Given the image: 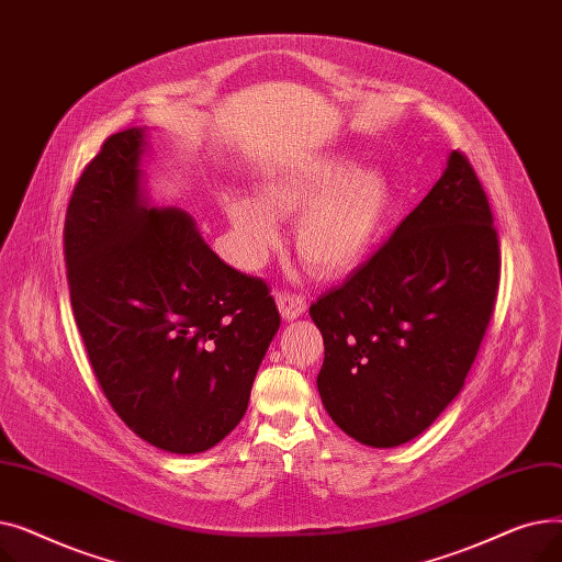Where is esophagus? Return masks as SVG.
I'll list each match as a JSON object with an SVG mask.
<instances>
[{"label": "esophagus", "mask_w": 562, "mask_h": 562, "mask_svg": "<svg viewBox=\"0 0 562 562\" xmlns=\"http://www.w3.org/2000/svg\"><path fill=\"white\" fill-rule=\"evenodd\" d=\"M278 310H280L284 321H293V318H299V316L305 314L307 301L303 296H296V293L282 291V293H278Z\"/></svg>", "instance_id": "obj_1"}]
</instances>
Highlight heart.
I'll use <instances>...</instances> for the list:
<instances>
[{
    "mask_svg": "<svg viewBox=\"0 0 562 562\" xmlns=\"http://www.w3.org/2000/svg\"><path fill=\"white\" fill-rule=\"evenodd\" d=\"M225 214L241 259L257 269L278 244L276 218L296 221V250L318 276L339 278L373 252L394 206L385 175L358 168L348 157H312L276 172L257 187V198L223 195Z\"/></svg>",
    "mask_w": 562,
    "mask_h": 562,
    "instance_id": "1",
    "label": "heart"
}]
</instances>
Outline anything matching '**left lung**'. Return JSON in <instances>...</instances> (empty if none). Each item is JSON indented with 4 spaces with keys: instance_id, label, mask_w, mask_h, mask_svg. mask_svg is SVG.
I'll list each match as a JSON object with an SVG mask.
<instances>
[{
    "instance_id": "obj_1",
    "label": "left lung",
    "mask_w": 562,
    "mask_h": 562,
    "mask_svg": "<svg viewBox=\"0 0 562 562\" xmlns=\"http://www.w3.org/2000/svg\"><path fill=\"white\" fill-rule=\"evenodd\" d=\"M492 223L474 168L453 150L390 241L310 307L326 346L323 407L360 445H405L464 387L498 289Z\"/></svg>"
}]
</instances>
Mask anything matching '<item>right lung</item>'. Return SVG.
<instances>
[{
  "instance_id": "1",
  "label": "right lung",
  "mask_w": 562,
  "mask_h": 562,
  "mask_svg": "<svg viewBox=\"0 0 562 562\" xmlns=\"http://www.w3.org/2000/svg\"><path fill=\"white\" fill-rule=\"evenodd\" d=\"M145 147V127L117 132L79 177L64 229L70 303L117 417L147 445L191 456L244 419L280 314L191 214L150 204Z\"/></svg>"
}]
</instances>
